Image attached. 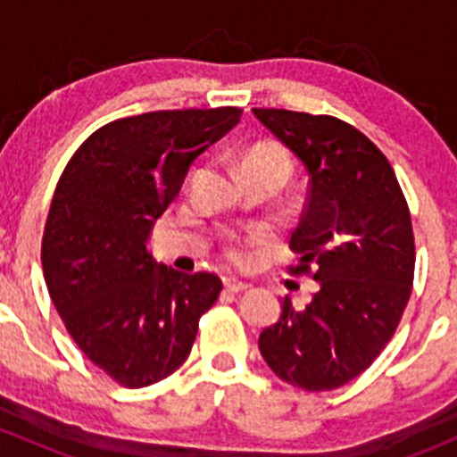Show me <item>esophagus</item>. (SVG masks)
<instances>
[{"mask_svg": "<svg viewBox=\"0 0 457 457\" xmlns=\"http://www.w3.org/2000/svg\"><path fill=\"white\" fill-rule=\"evenodd\" d=\"M223 287H225V292H229V294H241V292H247V289H250V285L247 283H241V280H223Z\"/></svg>", "mask_w": 457, "mask_h": 457, "instance_id": "34e87169", "label": "esophagus"}]
</instances>
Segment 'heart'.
<instances>
[{
  "label": "heart",
  "mask_w": 457,
  "mask_h": 457,
  "mask_svg": "<svg viewBox=\"0 0 457 457\" xmlns=\"http://www.w3.org/2000/svg\"><path fill=\"white\" fill-rule=\"evenodd\" d=\"M241 174H270L283 186L292 174V159L276 145H256L241 159ZM225 261L234 267H245L252 254L243 243H229L225 247Z\"/></svg>",
  "instance_id": "1"
}]
</instances>
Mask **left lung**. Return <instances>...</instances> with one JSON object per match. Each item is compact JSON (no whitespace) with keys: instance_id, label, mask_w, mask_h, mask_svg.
<instances>
[{"instance_id":"1","label":"left lung","mask_w":457,"mask_h":457,"mask_svg":"<svg viewBox=\"0 0 457 457\" xmlns=\"http://www.w3.org/2000/svg\"><path fill=\"white\" fill-rule=\"evenodd\" d=\"M310 174L289 247L294 276H314L305 310L283 298L261 331L270 370L305 391H331L361 376L398 329L413 285L411 214L394 168L373 143L329 114L252 108Z\"/></svg>"}]
</instances>
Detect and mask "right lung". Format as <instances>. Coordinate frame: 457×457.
Wrapping results in <instances>:
<instances>
[{
    "label": "right lung",
    "instance_id": "1",
    "mask_svg": "<svg viewBox=\"0 0 457 457\" xmlns=\"http://www.w3.org/2000/svg\"><path fill=\"white\" fill-rule=\"evenodd\" d=\"M243 110H156L92 132L68 161L41 241L48 294L81 352L114 382L139 389L190 356L219 276L159 265L150 232L196 156Z\"/></svg>",
    "mask_w": 457,
    "mask_h": 457
}]
</instances>
